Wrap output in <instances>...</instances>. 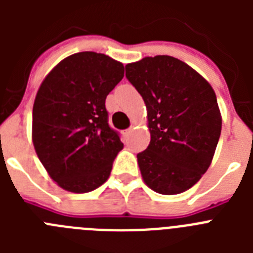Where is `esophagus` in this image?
Wrapping results in <instances>:
<instances>
[{
  "label": "esophagus",
  "mask_w": 253,
  "mask_h": 253,
  "mask_svg": "<svg viewBox=\"0 0 253 253\" xmlns=\"http://www.w3.org/2000/svg\"><path fill=\"white\" fill-rule=\"evenodd\" d=\"M131 131H133V128H129V129H126V130H125V134H126V135H129Z\"/></svg>",
  "instance_id": "obj_1"
}]
</instances>
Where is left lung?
<instances>
[{
    "mask_svg": "<svg viewBox=\"0 0 253 253\" xmlns=\"http://www.w3.org/2000/svg\"><path fill=\"white\" fill-rule=\"evenodd\" d=\"M144 100L151 142L137 154L147 186L162 195L193 187L215 153L222 115L209 82L182 60L156 55L125 66Z\"/></svg>",
    "mask_w": 253,
    "mask_h": 253,
    "instance_id": "1",
    "label": "left lung"
}]
</instances>
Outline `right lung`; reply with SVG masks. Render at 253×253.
Segmentation results:
<instances>
[{
    "label": "right lung",
    "mask_w": 253,
    "mask_h": 253,
    "mask_svg": "<svg viewBox=\"0 0 253 253\" xmlns=\"http://www.w3.org/2000/svg\"><path fill=\"white\" fill-rule=\"evenodd\" d=\"M123 77V63L81 51L60 60L40 84L33 106V144L62 189L88 193L110 176L124 144L107 123L105 100Z\"/></svg>",
    "instance_id": "obj_1"
}]
</instances>
